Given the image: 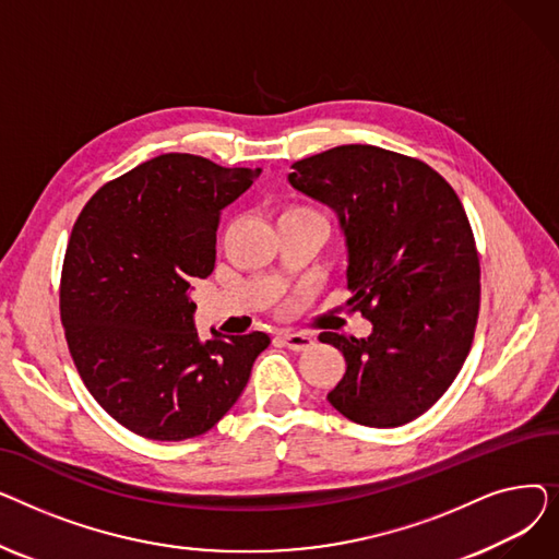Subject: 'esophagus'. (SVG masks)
Returning a JSON list of instances; mask_svg holds the SVG:
<instances>
[{
  "label": "esophagus",
  "instance_id": "esophagus-1",
  "mask_svg": "<svg viewBox=\"0 0 559 559\" xmlns=\"http://www.w3.org/2000/svg\"><path fill=\"white\" fill-rule=\"evenodd\" d=\"M281 342L289 350H306L314 344V340L308 333H281Z\"/></svg>",
  "mask_w": 559,
  "mask_h": 559
}]
</instances>
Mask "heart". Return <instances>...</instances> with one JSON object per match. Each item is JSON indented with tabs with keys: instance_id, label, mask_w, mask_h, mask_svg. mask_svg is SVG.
<instances>
[{
	"instance_id": "1",
	"label": "heart",
	"mask_w": 559,
	"mask_h": 559,
	"mask_svg": "<svg viewBox=\"0 0 559 559\" xmlns=\"http://www.w3.org/2000/svg\"><path fill=\"white\" fill-rule=\"evenodd\" d=\"M289 215H319L312 209H306V205H289V209L283 211L281 217H289Z\"/></svg>"
}]
</instances>
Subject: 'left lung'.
Returning <instances> with one entry per match:
<instances>
[{
  "label": "left lung",
  "instance_id": "8db88e82",
  "mask_svg": "<svg viewBox=\"0 0 559 559\" xmlns=\"http://www.w3.org/2000/svg\"><path fill=\"white\" fill-rule=\"evenodd\" d=\"M292 188L331 205L346 238L348 304L369 337L321 333L346 371L329 403L346 419L396 428L460 373L480 310V260L455 190L426 163L373 144L297 160Z\"/></svg>",
  "mask_w": 559,
  "mask_h": 559
}]
</instances>
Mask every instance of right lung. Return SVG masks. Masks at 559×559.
<instances>
[{"label":"right lung","instance_id":"right-lung-1","mask_svg":"<svg viewBox=\"0 0 559 559\" xmlns=\"http://www.w3.org/2000/svg\"><path fill=\"white\" fill-rule=\"evenodd\" d=\"M260 169L163 154L99 188L63 260L61 321L83 385L156 442L211 430L240 399L270 337L201 342L190 289L215 270L222 211Z\"/></svg>","mask_w":559,"mask_h":559}]
</instances>
